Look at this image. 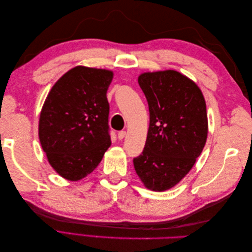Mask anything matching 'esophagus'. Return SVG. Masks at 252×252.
Listing matches in <instances>:
<instances>
[{
	"label": "esophagus",
	"mask_w": 252,
	"mask_h": 252,
	"mask_svg": "<svg viewBox=\"0 0 252 252\" xmlns=\"http://www.w3.org/2000/svg\"><path fill=\"white\" fill-rule=\"evenodd\" d=\"M126 136V131H120L119 133H118V139L119 140H123L124 138Z\"/></svg>",
	"instance_id": "1"
}]
</instances>
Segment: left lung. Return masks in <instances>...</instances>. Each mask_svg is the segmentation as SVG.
<instances>
[{
	"label": "left lung",
	"mask_w": 252,
	"mask_h": 252,
	"mask_svg": "<svg viewBox=\"0 0 252 252\" xmlns=\"http://www.w3.org/2000/svg\"><path fill=\"white\" fill-rule=\"evenodd\" d=\"M138 82L150 122L134 169L147 189L165 191L184 179L202 154L208 134L206 102L199 86L179 71L143 72Z\"/></svg>",
	"instance_id": "left-lung-1"
}]
</instances>
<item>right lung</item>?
Masks as SVG:
<instances>
[{
    "instance_id": "1",
    "label": "right lung",
    "mask_w": 252,
    "mask_h": 252,
    "mask_svg": "<svg viewBox=\"0 0 252 252\" xmlns=\"http://www.w3.org/2000/svg\"><path fill=\"white\" fill-rule=\"evenodd\" d=\"M113 71L77 66L50 89L39 120V139L51 167L80 181L100 164L111 140L108 87Z\"/></svg>"
}]
</instances>
